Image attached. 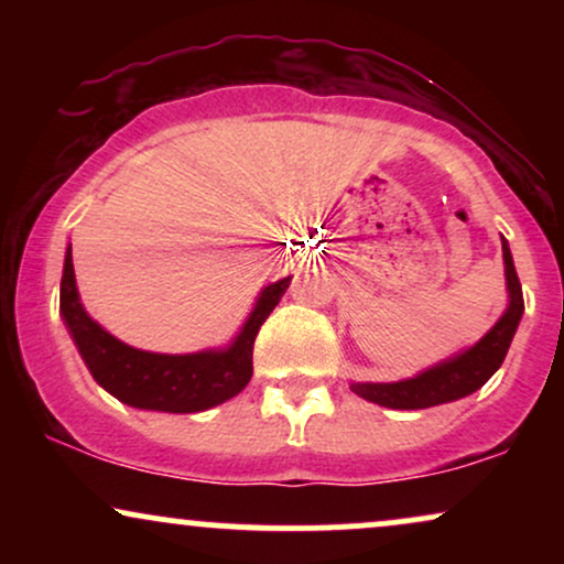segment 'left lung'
<instances>
[{"label": "left lung", "instance_id": "8db88e82", "mask_svg": "<svg viewBox=\"0 0 564 564\" xmlns=\"http://www.w3.org/2000/svg\"><path fill=\"white\" fill-rule=\"evenodd\" d=\"M501 249L503 264H507L503 270H507L509 307L475 347L464 349L462 355L445 360V364L426 368V371H422L413 379L390 381V384H371V381H366V384H349L352 392L377 405L398 408V411H416V408L451 403V400L467 398V394L480 390L485 381L501 368L503 358H507L509 352L511 339H514L517 326H520L522 313H525L520 278H517L507 238H501Z\"/></svg>", "mask_w": 564, "mask_h": 564}]
</instances>
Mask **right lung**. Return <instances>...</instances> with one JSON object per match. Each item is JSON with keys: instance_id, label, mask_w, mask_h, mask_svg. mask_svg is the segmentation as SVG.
Here are the masks:
<instances>
[{"instance_id": "obj_1", "label": "right lung", "mask_w": 564, "mask_h": 564, "mask_svg": "<svg viewBox=\"0 0 564 564\" xmlns=\"http://www.w3.org/2000/svg\"><path fill=\"white\" fill-rule=\"evenodd\" d=\"M289 283L291 275L262 289L241 332L225 349H206V352L193 355L145 352V349L124 345L100 323L89 318L76 291L68 246L61 278V315L89 373L116 400L132 408H145V411L198 413L236 398L249 384L254 373V366H251L254 339L275 304L286 294Z\"/></svg>"}]
</instances>
